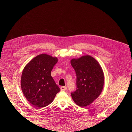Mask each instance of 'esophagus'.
<instances>
[{"label": "esophagus", "mask_w": 132, "mask_h": 132, "mask_svg": "<svg viewBox=\"0 0 132 132\" xmlns=\"http://www.w3.org/2000/svg\"><path fill=\"white\" fill-rule=\"evenodd\" d=\"M60 89H61V91H65V90H67V87H65V86L61 87Z\"/></svg>", "instance_id": "1"}]
</instances>
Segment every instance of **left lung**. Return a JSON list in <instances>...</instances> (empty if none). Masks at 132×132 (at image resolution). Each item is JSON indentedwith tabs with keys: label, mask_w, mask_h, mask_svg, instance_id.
Listing matches in <instances>:
<instances>
[{
	"label": "left lung",
	"mask_w": 132,
	"mask_h": 132,
	"mask_svg": "<svg viewBox=\"0 0 132 132\" xmlns=\"http://www.w3.org/2000/svg\"><path fill=\"white\" fill-rule=\"evenodd\" d=\"M77 74V90L71 93L73 100L80 107L91 104L101 94L104 76L99 62L89 55L71 60Z\"/></svg>",
	"instance_id": "left-lung-1"
}]
</instances>
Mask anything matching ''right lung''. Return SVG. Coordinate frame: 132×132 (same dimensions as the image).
Masks as SVG:
<instances>
[{"mask_svg":"<svg viewBox=\"0 0 132 132\" xmlns=\"http://www.w3.org/2000/svg\"><path fill=\"white\" fill-rule=\"evenodd\" d=\"M57 62L56 57L43 53L34 58L24 67L21 87L25 97L34 107L40 109L48 105L60 92L51 75Z\"/></svg>","mask_w":132,"mask_h":132,"instance_id":"1","label":"right lung"}]
</instances>
